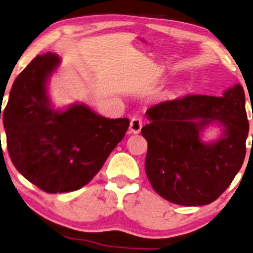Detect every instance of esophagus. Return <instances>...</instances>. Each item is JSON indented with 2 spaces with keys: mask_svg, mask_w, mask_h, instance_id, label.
Here are the masks:
<instances>
[{
  "mask_svg": "<svg viewBox=\"0 0 253 253\" xmlns=\"http://www.w3.org/2000/svg\"><path fill=\"white\" fill-rule=\"evenodd\" d=\"M141 127H142V121L141 119L139 118V116H133L130 122V127L129 130L131 133H134V134H138L140 131H141Z\"/></svg>",
  "mask_w": 253,
  "mask_h": 253,
  "instance_id": "esophagus-1",
  "label": "esophagus"
}]
</instances>
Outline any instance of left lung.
I'll list each match as a JSON object with an SVG mask.
<instances>
[{
    "label": "left lung",
    "mask_w": 253,
    "mask_h": 253,
    "mask_svg": "<svg viewBox=\"0 0 253 253\" xmlns=\"http://www.w3.org/2000/svg\"><path fill=\"white\" fill-rule=\"evenodd\" d=\"M141 129L148 142L145 169L155 191L181 206L211 204L232 183L246 157L249 121L241 84L223 97L186 95L146 112ZM212 123L221 137L204 143L200 135Z\"/></svg>",
    "instance_id": "1"
}]
</instances>
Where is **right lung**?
Instances as JSON below:
<instances>
[{"label":"right lung","mask_w":253,"mask_h":253,"mask_svg":"<svg viewBox=\"0 0 253 253\" xmlns=\"http://www.w3.org/2000/svg\"><path fill=\"white\" fill-rule=\"evenodd\" d=\"M53 53L37 55L17 77L3 112L10 158L21 175L47 193L83 188L102 169L129 127L84 104L55 110L48 79L60 65Z\"/></svg>","instance_id":"obj_1"}]
</instances>
